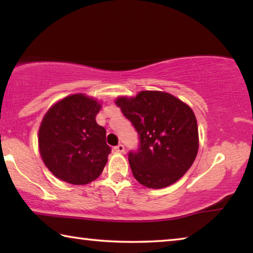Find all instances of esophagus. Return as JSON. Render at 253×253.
Listing matches in <instances>:
<instances>
[{
    "mask_svg": "<svg viewBox=\"0 0 253 253\" xmlns=\"http://www.w3.org/2000/svg\"><path fill=\"white\" fill-rule=\"evenodd\" d=\"M115 151L118 153H123L124 151H125V147H124L123 144H118L117 146H115Z\"/></svg>",
    "mask_w": 253,
    "mask_h": 253,
    "instance_id": "34e87169",
    "label": "esophagus"
}]
</instances>
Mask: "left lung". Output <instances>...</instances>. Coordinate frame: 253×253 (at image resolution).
I'll return each instance as SVG.
<instances>
[{
    "label": "left lung",
    "mask_w": 253,
    "mask_h": 253,
    "mask_svg": "<svg viewBox=\"0 0 253 253\" xmlns=\"http://www.w3.org/2000/svg\"><path fill=\"white\" fill-rule=\"evenodd\" d=\"M116 105L138 132V149L128 154L134 177L149 188L178 181L199 149L193 110L170 93L149 90L132 98L119 97Z\"/></svg>",
    "instance_id": "1"
}]
</instances>
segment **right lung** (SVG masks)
<instances>
[{
	"instance_id": "1",
	"label": "right lung",
	"mask_w": 253,
	"mask_h": 253,
	"mask_svg": "<svg viewBox=\"0 0 253 253\" xmlns=\"http://www.w3.org/2000/svg\"><path fill=\"white\" fill-rule=\"evenodd\" d=\"M101 105L84 93L68 96L44 115L39 129L42 160L55 177L75 185L96 179L111 152L96 123Z\"/></svg>"
}]
</instances>
